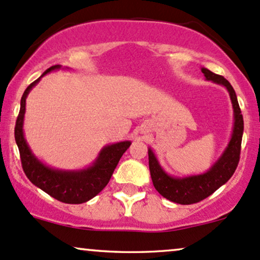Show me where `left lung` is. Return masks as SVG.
<instances>
[{
    "label": "left lung",
    "mask_w": 260,
    "mask_h": 260,
    "mask_svg": "<svg viewBox=\"0 0 260 260\" xmlns=\"http://www.w3.org/2000/svg\"><path fill=\"white\" fill-rule=\"evenodd\" d=\"M206 80L221 85L228 90L234 109V126L230 141L220 157L216 159L207 172L187 176H174L168 174L160 166L153 149L148 147L149 172L153 185L159 193L167 200L179 204H192L204 200L220 186L226 184L234 175L240 160L241 142L243 135V117L237 101L236 92L226 79L214 74L207 68H201Z\"/></svg>",
    "instance_id": "1"
}]
</instances>
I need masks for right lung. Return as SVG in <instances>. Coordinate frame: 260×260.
I'll use <instances>...</instances> for the list:
<instances>
[{"instance_id":"right-lung-1","label":"right lung","mask_w":260,"mask_h":260,"mask_svg":"<svg viewBox=\"0 0 260 260\" xmlns=\"http://www.w3.org/2000/svg\"><path fill=\"white\" fill-rule=\"evenodd\" d=\"M63 68L62 66H53L42 73L38 80L30 84L24 91L20 100V111L17 118L14 129V137L19 148L21 166L27 176L36 187L41 188L51 197L63 203L80 204L90 201L100 193L111 180L113 172L117 168L124 152L130 147L131 141H120L107 145L100 151L99 155L91 166L82 169L67 170L58 169L45 164L32 153L24 135V117H25L26 97L41 80L42 76L51 72Z\"/></svg>"}]
</instances>
